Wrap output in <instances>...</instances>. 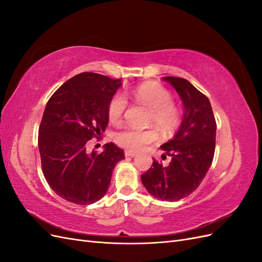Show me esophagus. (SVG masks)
Listing matches in <instances>:
<instances>
[{
	"label": "esophagus",
	"instance_id": "obj_1",
	"mask_svg": "<svg viewBox=\"0 0 262 262\" xmlns=\"http://www.w3.org/2000/svg\"><path fill=\"white\" fill-rule=\"evenodd\" d=\"M124 155L126 157H134V156H137V153L136 152H132V150H125Z\"/></svg>",
	"mask_w": 262,
	"mask_h": 262
}]
</instances>
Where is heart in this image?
<instances>
[{
  "instance_id": "b5f03b06",
  "label": "heart",
  "mask_w": 262,
  "mask_h": 262,
  "mask_svg": "<svg viewBox=\"0 0 262 262\" xmlns=\"http://www.w3.org/2000/svg\"><path fill=\"white\" fill-rule=\"evenodd\" d=\"M133 97L139 104L150 110L149 124H155L163 132H169L176 128L179 122V113L172 104L170 93L165 87L157 83L142 84L133 91ZM125 109V97L121 94L116 95L108 106L110 121L114 123L120 121ZM115 139L119 145L126 149L141 150L155 142L158 139V133L155 129L139 130L128 126L117 132Z\"/></svg>"
}]
</instances>
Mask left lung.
Instances as JSON below:
<instances>
[{
    "label": "left lung",
    "instance_id": "8db88e82",
    "mask_svg": "<svg viewBox=\"0 0 262 262\" xmlns=\"http://www.w3.org/2000/svg\"><path fill=\"white\" fill-rule=\"evenodd\" d=\"M184 106V116L178 131L161 148L162 158L171 157L164 166L156 160L141 175L142 184L149 194L165 201H178L200 186L211 167L215 150L216 122L209 98L189 81L166 76Z\"/></svg>",
    "mask_w": 262,
    "mask_h": 262
}]
</instances>
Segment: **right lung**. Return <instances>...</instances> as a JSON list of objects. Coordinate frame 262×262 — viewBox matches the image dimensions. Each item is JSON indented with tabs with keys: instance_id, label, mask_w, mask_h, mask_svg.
I'll list each match as a JSON object with an SVG mask.
<instances>
[{
	"instance_id": "right-lung-1",
	"label": "right lung",
	"mask_w": 262,
	"mask_h": 262,
	"mask_svg": "<svg viewBox=\"0 0 262 262\" xmlns=\"http://www.w3.org/2000/svg\"><path fill=\"white\" fill-rule=\"evenodd\" d=\"M121 85V80L84 72L61 85L47 102L38 133L42 172L53 191L69 202L100 200L124 158L113 142L100 154L86 148L93 137L105 132L109 102Z\"/></svg>"
}]
</instances>
